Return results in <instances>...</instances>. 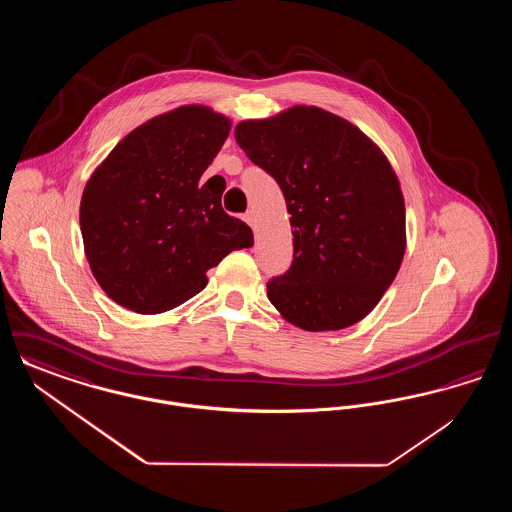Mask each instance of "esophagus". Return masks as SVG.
<instances>
[{
  "instance_id": "esophagus-1",
  "label": "esophagus",
  "mask_w": 512,
  "mask_h": 512,
  "mask_svg": "<svg viewBox=\"0 0 512 512\" xmlns=\"http://www.w3.org/2000/svg\"><path fill=\"white\" fill-rule=\"evenodd\" d=\"M244 220L253 228V226H255V213H253V211H247L244 215Z\"/></svg>"
}]
</instances>
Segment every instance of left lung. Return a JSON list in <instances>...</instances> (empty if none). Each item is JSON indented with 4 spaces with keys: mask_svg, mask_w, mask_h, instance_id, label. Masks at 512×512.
Listing matches in <instances>:
<instances>
[{
    "mask_svg": "<svg viewBox=\"0 0 512 512\" xmlns=\"http://www.w3.org/2000/svg\"><path fill=\"white\" fill-rule=\"evenodd\" d=\"M292 215L293 261L267 284L270 303L309 332L347 328L390 288L405 255V201L390 161L355 124L295 105L234 130Z\"/></svg>",
    "mask_w": 512,
    "mask_h": 512,
    "instance_id": "left-lung-1",
    "label": "left lung"
}]
</instances>
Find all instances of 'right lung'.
<instances>
[{"instance_id": "obj_1", "label": "right lung", "mask_w": 512, "mask_h": 512, "mask_svg": "<svg viewBox=\"0 0 512 512\" xmlns=\"http://www.w3.org/2000/svg\"><path fill=\"white\" fill-rule=\"evenodd\" d=\"M230 121L184 105L124 136L90 176L80 201L84 253L103 292L140 315L182 305L205 272L253 245L251 228L224 213V188L201 176Z\"/></svg>"}]
</instances>
